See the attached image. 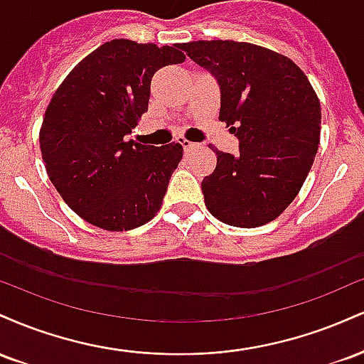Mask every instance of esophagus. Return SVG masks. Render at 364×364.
Listing matches in <instances>:
<instances>
[{
	"label": "esophagus",
	"instance_id": "esophagus-1",
	"mask_svg": "<svg viewBox=\"0 0 364 364\" xmlns=\"http://www.w3.org/2000/svg\"><path fill=\"white\" fill-rule=\"evenodd\" d=\"M178 141L183 145V149H185V152H190V150H193V149L198 147V145L193 144V141L185 140V139H181V140H178Z\"/></svg>",
	"mask_w": 364,
	"mask_h": 364
}]
</instances>
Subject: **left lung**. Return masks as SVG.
<instances>
[{
	"instance_id": "8db88e82",
	"label": "left lung",
	"mask_w": 364,
	"mask_h": 364,
	"mask_svg": "<svg viewBox=\"0 0 364 364\" xmlns=\"http://www.w3.org/2000/svg\"><path fill=\"white\" fill-rule=\"evenodd\" d=\"M183 49L217 78L219 119L240 140L236 156L212 147L217 166L202 181L208 212L236 228L277 219L301 190L318 150L316 92L294 61L262 46L195 41Z\"/></svg>"
}]
</instances>
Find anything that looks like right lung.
<instances>
[{"label": "right lung", "mask_w": 364, "mask_h": 364, "mask_svg": "<svg viewBox=\"0 0 364 364\" xmlns=\"http://www.w3.org/2000/svg\"><path fill=\"white\" fill-rule=\"evenodd\" d=\"M185 60L179 46L112 39L54 92L39 132L43 161L66 205L89 224L129 231L156 217L183 147L127 135L147 111L154 73Z\"/></svg>", "instance_id": "obj_1"}]
</instances>
